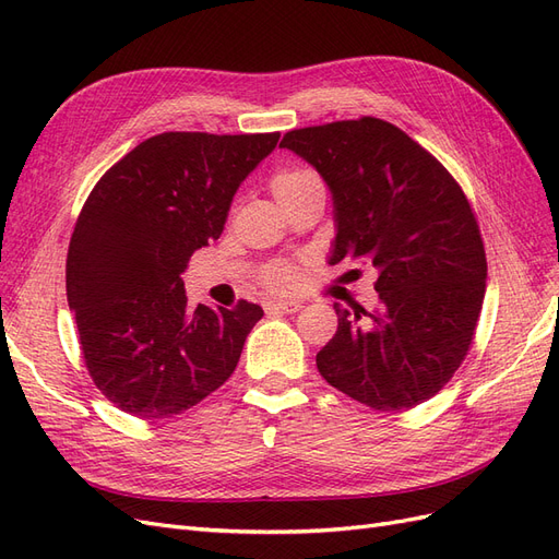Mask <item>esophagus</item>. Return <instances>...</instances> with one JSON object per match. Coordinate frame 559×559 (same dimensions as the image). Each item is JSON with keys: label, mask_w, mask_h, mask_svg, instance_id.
I'll use <instances>...</instances> for the list:
<instances>
[{"label": "esophagus", "mask_w": 559, "mask_h": 559, "mask_svg": "<svg viewBox=\"0 0 559 559\" xmlns=\"http://www.w3.org/2000/svg\"><path fill=\"white\" fill-rule=\"evenodd\" d=\"M302 306L296 300H270L267 302V310L270 312H280V314H294L298 312Z\"/></svg>", "instance_id": "esophagus-1"}]
</instances>
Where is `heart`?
I'll return each mask as SVG.
<instances>
[{"mask_svg": "<svg viewBox=\"0 0 559 559\" xmlns=\"http://www.w3.org/2000/svg\"><path fill=\"white\" fill-rule=\"evenodd\" d=\"M321 186H324L321 177L314 170H310V167H300V165L284 167V170H280L273 177V193L277 195L282 205L302 193L312 191V189H321ZM263 280L267 286H273V289L286 292V289H292V286H296L298 273L292 263H273L265 270Z\"/></svg>", "mask_w": 559, "mask_h": 559, "instance_id": "1", "label": "heart"}]
</instances>
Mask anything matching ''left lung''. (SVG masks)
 Wrapping results in <instances>:
<instances>
[{"label": "left lung", "instance_id": "obj_1", "mask_svg": "<svg viewBox=\"0 0 559 559\" xmlns=\"http://www.w3.org/2000/svg\"><path fill=\"white\" fill-rule=\"evenodd\" d=\"M280 146L306 158L333 193L329 263L378 273V310L333 306L337 331L317 354L321 378L373 411L425 403L464 361L485 298V247L462 186L373 116L292 130Z\"/></svg>", "mask_w": 559, "mask_h": 559}]
</instances>
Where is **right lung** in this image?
Returning a JSON list of instances; mask_svg holds the SVG:
<instances>
[{
	"instance_id": "1",
	"label": "right lung",
	"mask_w": 559,
	"mask_h": 559,
	"mask_svg": "<svg viewBox=\"0 0 559 559\" xmlns=\"http://www.w3.org/2000/svg\"><path fill=\"white\" fill-rule=\"evenodd\" d=\"M277 140L163 132L95 183L67 251V302L88 373L116 408L173 417L233 376L263 310H191L181 273L218 240L235 191Z\"/></svg>"
}]
</instances>
